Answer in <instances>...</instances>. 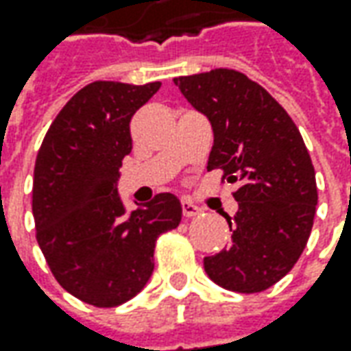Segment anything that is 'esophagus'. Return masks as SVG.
I'll return each instance as SVG.
<instances>
[{
    "label": "esophagus",
    "instance_id": "1",
    "mask_svg": "<svg viewBox=\"0 0 351 351\" xmlns=\"http://www.w3.org/2000/svg\"><path fill=\"white\" fill-rule=\"evenodd\" d=\"M202 212L196 204H192L190 199H182V215L184 217H196L198 213Z\"/></svg>",
    "mask_w": 351,
    "mask_h": 351
}]
</instances>
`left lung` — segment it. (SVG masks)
Listing matches in <instances>:
<instances>
[{
    "label": "left lung",
    "mask_w": 351,
    "mask_h": 351,
    "mask_svg": "<svg viewBox=\"0 0 351 351\" xmlns=\"http://www.w3.org/2000/svg\"><path fill=\"white\" fill-rule=\"evenodd\" d=\"M175 85L212 124L208 171L241 184L239 212L225 215L233 243L206 256L204 270L229 291H264L295 266L313 229L319 194L303 138L284 106L241 71L219 67Z\"/></svg>",
    "instance_id": "8db88e82"
}]
</instances>
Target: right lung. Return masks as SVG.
<instances>
[{"mask_svg":"<svg viewBox=\"0 0 351 351\" xmlns=\"http://www.w3.org/2000/svg\"><path fill=\"white\" fill-rule=\"evenodd\" d=\"M159 87V81L83 87L56 116L36 155V241L58 284L95 307L138 295L152 278L157 237L182 219L175 194H157L128 213L116 188L132 152L130 120Z\"/></svg>","mask_w":351,"mask_h":351,"instance_id":"add662e5","label":"right lung"}]
</instances>
